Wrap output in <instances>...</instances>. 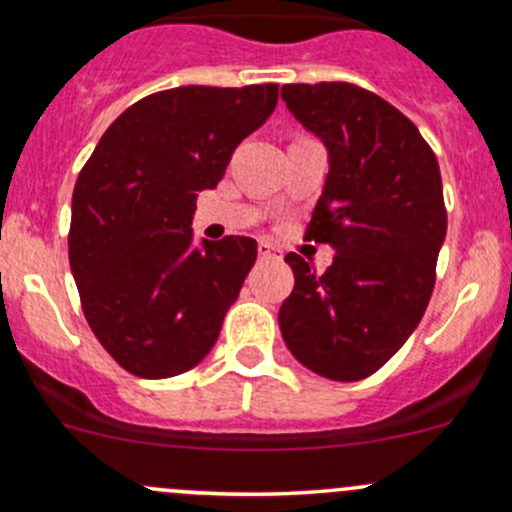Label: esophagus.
Wrapping results in <instances>:
<instances>
[{
	"label": "esophagus",
	"mask_w": 512,
	"mask_h": 512,
	"mask_svg": "<svg viewBox=\"0 0 512 512\" xmlns=\"http://www.w3.org/2000/svg\"><path fill=\"white\" fill-rule=\"evenodd\" d=\"M257 255H260V257H277V250L270 245V242H260V245H257Z\"/></svg>",
	"instance_id": "1"
}]
</instances>
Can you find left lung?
<instances>
[{
	"label": "left lung",
	"mask_w": 512,
	"mask_h": 512,
	"mask_svg": "<svg viewBox=\"0 0 512 512\" xmlns=\"http://www.w3.org/2000/svg\"><path fill=\"white\" fill-rule=\"evenodd\" d=\"M282 98L329 151L304 240L337 252L327 272L285 257L294 289L282 337L314 374L359 381L404 347L428 307L448 225L441 170L414 123L361 86L287 84Z\"/></svg>",
	"instance_id": "left-lung-1"
}]
</instances>
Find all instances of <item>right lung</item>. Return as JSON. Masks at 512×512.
<instances>
[{"mask_svg": "<svg viewBox=\"0 0 512 512\" xmlns=\"http://www.w3.org/2000/svg\"><path fill=\"white\" fill-rule=\"evenodd\" d=\"M277 84L178 86L128 106L81 168L69 262L91 332L141 379L193 369L255 265L257 242L193 247L195 200L277 106Z\"/></svg>", "mask_w": 512, "mask_h": 512, "instance_id": "1", "label": "right lung"}]
</instances>
